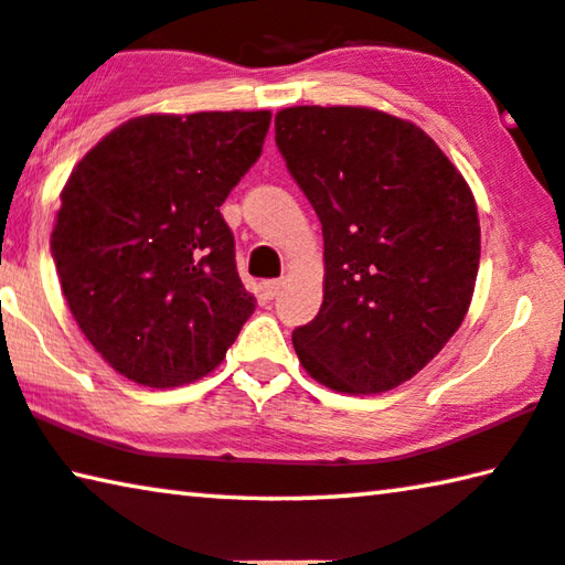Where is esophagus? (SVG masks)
Instances as JSON below:
<instances>
[{"mask_svg":"<svg viewBox=\"0 0 565 565\" xmlns=\"http://www.w3.org/2000/svg\"><path fill=\"white\" fill-rule=\"evenodd\" d=\"M280 290H282V282L280 280H267L265 285H263V292H265V298H277V295H280Z\"/></svg>","mask_w":565,"mask_h":565,"instance_id":"34e87169","label":"esophagus"}]
</instances>
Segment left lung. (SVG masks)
<instances>
[{
    "instance_id": "8db88e82",
    "label": "left lung",
    "mask_w": 565,
    "mask_h": 565,
    "mask_svg": "<svg viewBox=\"0 0 565 565\" xmlns=\"http://www.w3.org/2000/svg\"><path fill=\"white\" fill-rule=\"evenodd\" d=\"M275 143L323 224V306L292 331L295 353L333 392L396 388L472 302V189L419 126L376 108H282Z\"/></svg>"
}]
</instances>
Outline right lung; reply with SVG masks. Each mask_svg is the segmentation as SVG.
Masks as SVG:
<instances>
[{
    "label": "right lung",
    "instance_id": "1",
    "mask_svg": "<svg viewBox=\"0 0 565 565\" xmlns=\"http://www.w3.org/2000/svg\"><path fill=\"white\" fill-rule=\"evenodd\" d=\"M267 128L270 110L149 113L113 128L65 181L50 239L60 288L120 376L192 384L255 312L220 206Z\"/></svg>",
    "mask_w": 565,
    "mask_h": 565
}]
</instances>
